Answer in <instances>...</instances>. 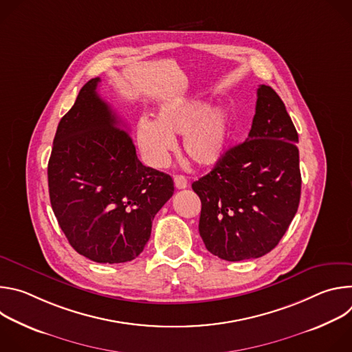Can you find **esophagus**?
<instances>
[{
    "label": "esophagus",
    "instance_id": "34e87169",
    "mask_svg": "<svg viewBox=\"0 0 352 352\" xmlns=\"http://www.w3.org/2000/svg\"><path fill=\"white\" fill-rule=\"evenodd\" d=\"M174 184L177 189H185L188 186V181L184 175H175L174 177Z\"/></svg>",
    "mask_w": 352,
    "mask_h": 352
}]
</instances>
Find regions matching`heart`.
<instances>
[{
	"instance_id": "1",
	"label": "heart",
	"mask_w": 352,
	"mask_h": 352,
	"mask_svg": "<svg viewBox=\"0 0 352 352\" xmlns=\"http://www.w3.org/2000/svg\"><path fill=\"white\" fill-rule=\"evenodd\" d=\"M234 133V116L227 107L209 109L204 100H168L156 121L142 120L136 139L146 162L164 167L175 147L174 136L184 135L185 156L199 167H212L227 153Z\"/></svg>"
}]
</instances>
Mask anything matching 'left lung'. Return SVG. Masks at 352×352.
Returning a JSON list of instances; mask_svg holds the SVG:
<instances>
[{
    "label": "left lung",
    "instance_id": "obj_1",
    "mask_svg": "<svg viewBox=\"0 0 352 352\" xmlns=\"http://www.w3.org/2000/svg\"><path fill=\"white\" fill-rule=\"evenodd\" d=\"M255 110L246 140L192 184L202 202L199 234L210 254L228 262L269 254L300 197L298 133L283 100L261 85Z\"/></svg>",
    "mask_w": 352,
    "mask_h": 352
}]
</instances>
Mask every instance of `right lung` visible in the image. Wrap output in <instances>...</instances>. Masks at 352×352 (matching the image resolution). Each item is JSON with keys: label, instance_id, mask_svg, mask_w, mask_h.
Segmentation results:
<instances>
[{"label": "right lung", "instance_id": "1", "mask_svg": "<svg viewBox=\"0 0 352 352\" xmlns=\"http://www.w3.org/2000/svg\"><path fill=\"white\" fill-rule=\"evenodd\" d=\"M98 83L94 78L80 89L58 124L47 168L50 202L78 254L124 263L140 255L174 182L139 162L122 121L98 96Z\"/></svg>", "mask_w": 352, "mask_h": 352}]
</instances>
